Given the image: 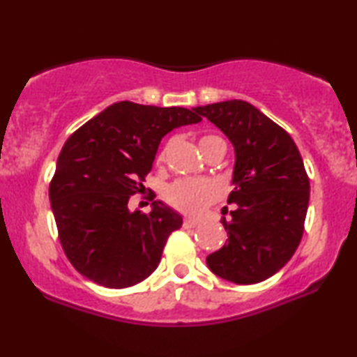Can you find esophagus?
I'll return each mask as SVG.
<instances>
[{"label":"esophagus","mask_w":357,"mask_h":357,"mask_svg":"<svg viewBox=\"0 0 357 357\" xmlns=\"http://www.w3.org/2000/svg\"><path fill=\"white\" fill-rule=\"evenodd\" d=\"M199 224H202V222H199L198 219L185 218V221H183V227H187V229H192V227H198Z\"/></svg>","instance_id":"34e87169"}]
</instances>
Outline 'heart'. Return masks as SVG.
<instances>
[{
	"label": "heart",
	"mask_w": 357,
	"mask_h": 357,
	"mask_svg": "<svg viewBox=\"0 0 357 357\" xmlns=\"http://www.w3.org/2000/svg\"><path fill=\"white\" fill-rule=\"evenodd\" d=\"M213 139H221L218 136H203L199 139V148ZM164 197L175 209L187 214H202L209 203L218 197V190L209 180L203 178H180L165 188Z\"/></svg>",
	"instance_id": "obj_1"
}]
</instances>
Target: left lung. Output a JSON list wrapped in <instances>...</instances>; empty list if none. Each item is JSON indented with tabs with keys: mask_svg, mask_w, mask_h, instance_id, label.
Returning a JSON list of instances; mask_svg holds the SVG:
<instances>
[{
	"mask_svg": "<svg viewBox=\"0 0 357 357\" xmlns=\"http://www.w3.org/2000/svg\"><path fill=\"white\" fill-rule=\"evenodd\" d=\"M227 136L236 153L227 243L206 257L208 268L236 284H255L291 260L302 234L310 185L289 135L245 100L195 107Z\"/></svg>",
	"mask_w": 357,
	"mask_h": 357,
	"instance_id": "obj_1",
	"label": "left lung"
}]
</instances>
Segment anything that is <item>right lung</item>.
I'll use <instances>...</instances> for the list:
<instances>
[{"label":"right lung","instance_id":"add662e5","mask_svg":"<svg viewBox=\"0 0 357 357\" xmlns=\"http://www.w3.org/2000/svg\"><path fill=\"white\" fill-rule=\"evenodd\" d=\"M202 121L193 109L115 102L63 146L50 183L52 211L71 265L97 284L123 289L158 268L182 216L162 202L130 211L169 131Z\"/></svg>","mask_w":357,"mask_h":357}]
</instances>
